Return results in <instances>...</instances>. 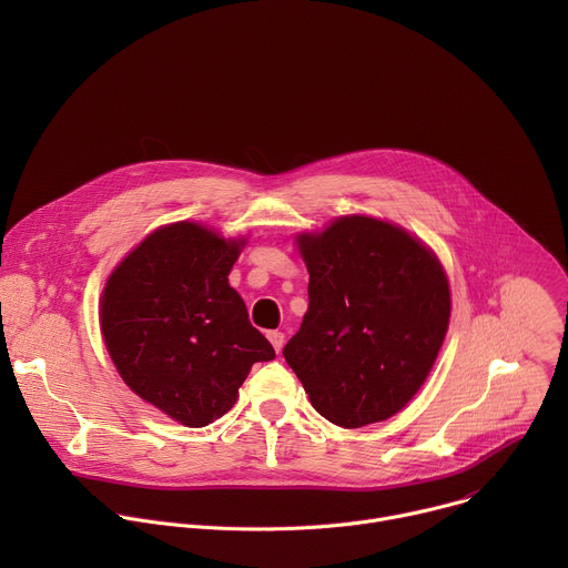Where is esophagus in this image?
<instances>
[{
	"label": "esophagus",
	"instance_id": "obj_1",
	"mask_svg": "<svg viewBox=\"0 0 568 568\" xmlns=\"http://www.w3.org/2000/svg\"><path fill=\"white\" fill-rule=\"evenodd\" d=\"M267 339L272 342L274 351H276V353H281L283 344H285V335H283V333H278V331H270V333H267Z\"/></svg>",
	"mask_w": 568,
	"mask_h": 568
}]
</instances>
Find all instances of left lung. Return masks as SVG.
<instances>
[{
  "label": "left lung",
  "mask_w": 568,
  "mask_h": 568,
  "mask_svg": "<svg viewBox=\"0 0 568 568\" xmlns=\"http://www.w3.org/2000/svg\"><path fill=\"white\" fill-rule=\"evenodd\" d=\"M296 242L310 305L285 362L312 407L344 429L395 416L427 379L449 326L443 265L404 229L366 215Z\"/></svg>",
  "instance_id": "obj_1"
}]
</instances>
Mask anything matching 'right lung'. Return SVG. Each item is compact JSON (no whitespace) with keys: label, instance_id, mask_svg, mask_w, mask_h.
<instances>
[{"label":"right lung","instance_id":"obj_1","mask_svg":"<svg viewBox=\"0 0 568 568\" xmlns=\"http://www.w3.org/2000/svg\"><path fill=\"white\" fill-rule=\"evenodd\" d=\"M242 245L195 222L161 226L103 290L101 331L119 375L186 427L222 418L250 368L276 357L226 278Z\"/></svg>","mask_w":568,"mask_h":568}]
</instances>
